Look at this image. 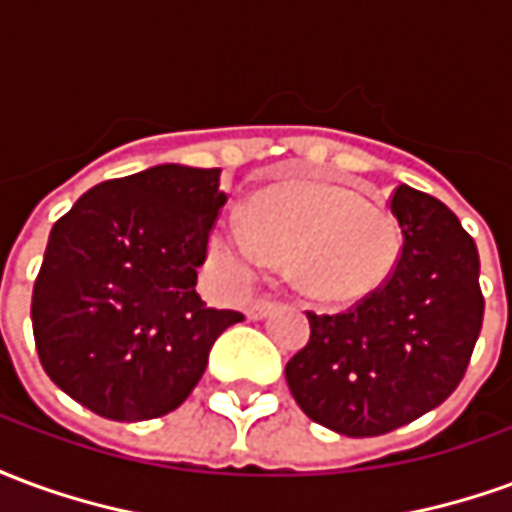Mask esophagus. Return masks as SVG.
Here are the masks:
<instances>
[{
  "mask_svg": "<svg viewBox=\"0 0 512 512\" xmlns=\"http://www.w3.org/2000/svg\"><path fill=\"white\" fill-rule=\"evenodd\" d=\"M274 307H277V301H268V299L252 301V304L246 307V318H249V321H263Z\"/></svg>",
  "mask_w": 512,
  "mask_h": 512,
  "instance_id": "34e87169",
  "label": "esophagus"
}]
</instances>
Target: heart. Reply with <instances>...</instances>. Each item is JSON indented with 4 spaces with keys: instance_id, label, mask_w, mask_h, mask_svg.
I'll return each mask as SVG.
<instances>
[{
    "instance_id": "obj_1",
    "label": "heart",
    "mask_w": 512,
    "mask_h": 512,
    "mask_svg": "<svg viewBox=\"0 0 512 512\" xmlns=\"http://www.w3.org/2000/svg\"><path fill=\"white\" fill-rule=\"evenodd\" d=\"M241 219L213 227L211 252L233 285H249L274 260L321 304L367 299L392 277L403 235L392 213L359 191L323 180H282L257 191Z\"/></svg>"
}]
</instances>
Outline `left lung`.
<instances>
[{
	"label": "left lung",
	"instance_id": "1",
	"mask_svg": "<svg viewBox=\"0 0 512 512\" xmlns=\"http://www.w3.org/2000/svg\"><path fill=\"white\" fill-rule=\"evenodd\" d=\"M403 249L386 285L340 315L310 318V343L285 367L301 411L365 439L414 422L461 384L483 326L480 257L458 216L397 186Z\"/></svg>",
	"mask_w": 512,
	"mask_h": 512
}]
</instances>
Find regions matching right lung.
I'll use <instances>...</instances> for the list:
<instances>
[{
  "label": "right lung",
  "mask_w": 512,
  "mask_h": 512,
  "mask_svg": "<svg viewBox=\"0 0 512 512\" xmlns=\"http://www.w3.org/2000/svg\"><path fill=\"white\" fill-rule=\"evenodd\" d=\"M222 169L158 164L104 180L51 227L32 290L43 370L117 422L164 417L191 395L216 337L244 321L197 293L227 202Z\"/></svg>",
  "instance_id": "right-lung-1"
}]
</instances>
